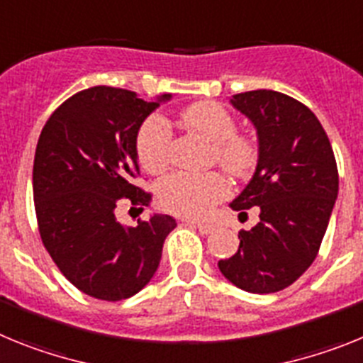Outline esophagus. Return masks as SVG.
Here are the masks:
<instances>
[{
  "instance_id": "1",
  "label": "esophagus",
  "mask_w": 363,
  "mask_h": 363,
  "mask_svg": "<svg viewBox=\"0 0 363 363\" xmlns=\"http://www.w3.org/2000/svg\"><path fill=\"white\" fill-rule=\"evenodd\" d=\"M182 223H184V225L194 226V228H197L201 232V234H204V235L212 234L213 230H216V226L210 225V223H197V220H186V219L182 220Z\"/></svg>"
}]
</instances>
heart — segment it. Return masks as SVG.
<instances>
[{
	"instance_id": "b5f03b06",
	"label": "heart",
	"mask_w": 363,
	"mask_h": 363,
	"mask_svg": "<svg viewBox=\"0 0 363 363\" xmlns=\"http://www.w3.org/2000/svg\"><path fill=\"white\" fill-rule=\"evenodd\" d=\"M186 128L194 129L212 146V159L232 175H245L257 162V144L252 137L235 131V118L217 102H195L181 115ZM172 128L168 121L153 115L143 122L137 133V155L151 173L162 172L169 162ZM230 188L216 172H177L159 186V199L169 212L182 217H204L213 204L226 199Z\"/></svg>"
}]
</instances>
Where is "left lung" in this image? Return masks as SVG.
Returning a JSON list of instances; mask_svg holds the SVG:
<instances>
[{
    "mask_svg": "<svg viewBox=\"0 0 363 363\" xmlns=\"http://www.w3.org/2000/svg\"><path fill=\"white\" fill-rule=\"evenodd\" d=\"M230 104L257 133V166L230 208L259 206V223L239 232L220 274L254 294L292 285L316 259L338 197V168L325 129L307 106L270 89L234 94Z\"/></svg>",
    "mask_w": 363,
    "mask_h": 363,
    "instance_id": "obj_1",
    "label": "left lung"
}]
</instances>
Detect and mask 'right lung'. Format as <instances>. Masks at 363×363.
<instances>
[{"label":"right lung","instance_id":"1","mask_svg":"<svg viewBox=\"0 0 363 363\" xmlns=\"http://www.w3.org/2000/svg\"><path fill=\"white\" fill-rule=\"evenodd\" d=\"M169 99L89 87L65 100L38 138L33 191L40 235L60 272L87 296L121 301L143 291L177 226L162 213L138 226L121 225L115 216L122 203L150 204L151 195L133 184L137 133Z\"/></svg>","mask_w":363,"mask_h":363}]
</instances>
